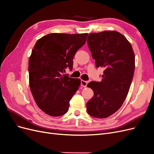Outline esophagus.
Instances as JSON below:
<instances>
[{
  "label": "esophagus",
  "instance_id": "34e87169",
  "mask_svg": "<svg viewBox=\"0 0 154 154\" xmlns=\"http://www.w3.org/2000/svg\"><path fill=\"white\" fill-rule=\"evenodd\" d=\"M81 85L82 86H83V87H86L87 85V82L85 81V80H82L81 82Z\"/></svg>",
  "mask_w": 154,
  "mask_h": 154
}]
</instances>
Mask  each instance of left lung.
<instances>
[{"label":"left lung","mask_w":154,"mask_h":154,"mask_svg":"<svg viewBox=\"0 0 154 154\" xmlns=\"http://www.w3.org/2000/svg\"><path fill=\"white\" fill-rule=\"evenodd\" d=\"M87 44L97 67H104L100 82H91L87 87L94 96L87 102L91 116L106 118L118 111L128 93L135 69V55L126 37L115 31L93 32Z\"/></svg>","instance_id":"1"}]
</instances>
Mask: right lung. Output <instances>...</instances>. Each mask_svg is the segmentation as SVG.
I'll return each instance as SVG.
<instances>
[{"label": "right lung", "instance_id": "add662e5", "mask_svg": "<svg viewBox=\"0 0 154 154\" xmlns=\"http://www.w3.org/2000/svg\"><path fill=\"white\" fill-rule=\"evenodd\" d=\"M88 33H51L38 39L29 59V80L36 105L51 116L66 114L81 80L63 73L72 68L76 51L85 44Z\"/></svg>", "mask_w": 154, "mask_h": 154}]
</instances>
